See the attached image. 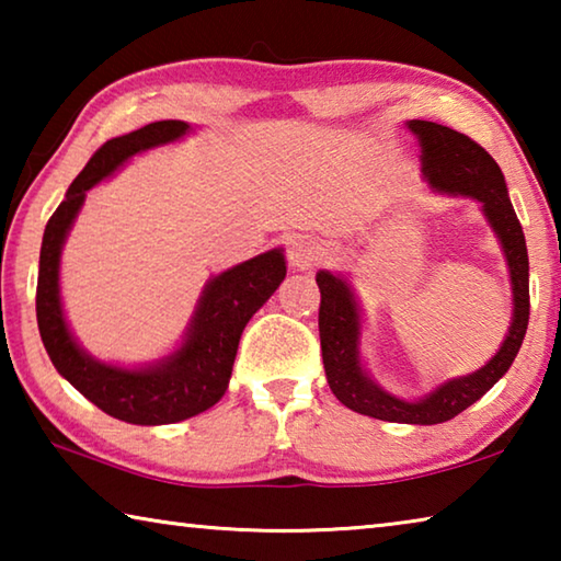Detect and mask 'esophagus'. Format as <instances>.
<instances>
[{"mask_svg":"<svg viewBox=\"0 0 561 561\" xmlns=\"http://www.w3.org/2000/svg\"><path fill=\"white\" fill-rule=\"evenodd\" d=\"M321 254H324L321 252V244L309 234H297L287 242V262L289 267L297 272H307L311 267H317Z\"/></svg>","mask_w":561,"mask_h":561,"instance_id":"1","label":"esophagus"}]
</instances>
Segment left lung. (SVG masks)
I'll list each match as a JSON object with an SVG mask.
<instances>
[{
  "label": "left lung",
  "instance_id": "obj_1",
  "mask_svg": "<svg viewBox=\"0 0 561 561\" xmlns=\"http://www.w3.org/2000/svg\"><path fill=\"white\" fill-rule=\"evenodd\" d=\"M408 128L421 140L423 175L428 178V183L440 193L468 195L480 201L492 230L500 237L510 264L512 294H515V317H512L510 334L488 366L470 376L453 378L415 403L381 391L364 374L358 360L360 321L354 294L344 279L329 272L317 274L321 291L319 339L329 388L351 411L378 417V421L435 425L450 421L465 408L480 401L515 360L529 324V260L525 232L507 197L505 178L488 150L465 133L438 126L433 121H411Z\"/></svg>",
  "mask_w": 561,
  "mask_h": 561
}]
</instances>
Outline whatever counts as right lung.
I'll return each mask as SVG.
<instances>
[{
    "instance_id": "add662e5",
    "label": "right lung",
    "mask_w": 561,
    "mask_h": 561,
    "mask_svg": "<svg viewBox=\"0 0 561 561\" xmlns=\"http://www.w3.org/2000/svg\"><path fill=\"white\" fill-rule=\"evenodd\" d=\"M183 121H156L111 138L91 156L71 187L66 201L49 217L42 240L39 282H36V321L46 354L76 391L118 421L133 425H163L213 408L227 391L242 329L264 301H267L287 274L279 250L264 252L250 262L222 272L203 291L193 327L185 344L173 356L153 368H116L99 364L76 346L64 321L59 299V257L64 237L89 190L111 175L123 160L138 150L170 144L187 133Z\"/></svg>"
}]
</instances>
